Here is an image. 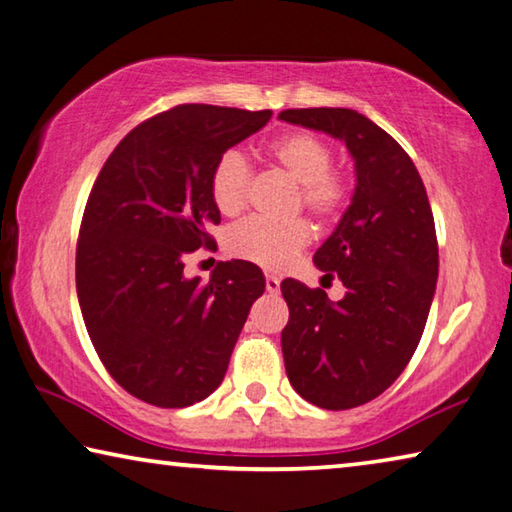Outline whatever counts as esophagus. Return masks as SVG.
<instances>
[{
	"instance_id": "1",
	"label": "esophagus",
	"mask_w": 512,
	"mask_h": 512,
	"mask_svg": "<svg viewBox=\"0 0 512 512\" xmlns=\"http://www.w3.org/2000/svg\"><path fill=\"white\" fill-rule=\"evenodd\" d=\"M265 288H267V292H272V295H276V292L281 290V281H279V276L267 274V276H265Z\"/></svg>"
}]
</instances>
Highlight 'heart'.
<instances>
[{"label": "heart", "instance_id": "b5f03b06", "mask_svg": "<svg viewBox=\"0 0 512 512\" xmlns=\"http://www.w3.org/2000/svg\"><path fill=\"white\" fill-rule=\"evenodd\" d=\"M270 158L299 183L297 206H304L320 222H331L345 211L349 183L331 170V147L311 133H288L270 145ZM251 170L247 158L236 149L224 152L211 172V197L217 211L226 217L238 215L247 206ZM311 240L304 220L270 222L265 217H247L226 233V251L240 261L279 270L288 265Z\"/></svg>", "mask_w": 512, "mask_h": 512}]
</instances>
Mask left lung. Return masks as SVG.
Segmentation results:
<instances>
[{
	"mask_svg": "<svg viewBox=\"0 0 512 512\" xmlns=\"http://www.w3.org/2000/svg\"><path fill=\"white\" fill-rule=\"evenodd\" d=\"M279 117L342 140L354 158V197L313 256L347 295L331 301L322 288L283 281L290 320L281 349L306 401L356 408L388 390L420 345L438 281L431 204L415 163L370 117L351 108H290Z\"/></svg>",
	"mask_w": 512,
	"mask_h": 512,
	"instance_id": "1",
	"label": "left lung"
}]
</instances>
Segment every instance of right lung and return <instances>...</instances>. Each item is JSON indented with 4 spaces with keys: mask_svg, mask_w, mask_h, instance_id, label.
Wrapping results in <instances>:
<instances>
[{
    "mask_svg": "<svg viewBox=\"0 0 512 512\" xmlns=\"http://www.w3.org/2000/svg\"><path fill=\"white\" fill-rule=\"evenodd\" d=\"M272 111L183 104L120 140L90 190L77 242V295L99 360L129 395L186 408L222 383L261 267L226 261L204 283L183 258L215 249L211 172Z\"/></svg>",
    "mask_w": 512,
    "mask_h": 512,
    "instance_id": "obj_1",
    "label": "right lung"
}]
</instances>
